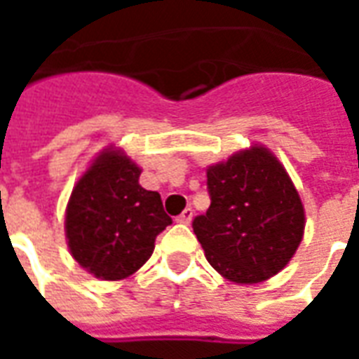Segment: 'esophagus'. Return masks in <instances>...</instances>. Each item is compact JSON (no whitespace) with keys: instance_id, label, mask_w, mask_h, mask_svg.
<instances>
[{"instance_id":"34e87169","label":"esophagus","mask_w":359,"mask_h":359,"mask_svg":"<svg viewBox=\"0 0 359 359\" xmlns=\"http://www.w3.org/2000/svg\"><path fill=\"white\" fill-rule=\"evenodd\" d=\"M192 217H194V210H192V208H187V210L182 211L179 217H177V221H179V223H184V225H188V223L192 221Z\"/></svg>"}]
</instances>
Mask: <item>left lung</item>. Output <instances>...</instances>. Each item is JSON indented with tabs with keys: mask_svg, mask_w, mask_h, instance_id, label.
Segmentation results:
<instances>
[{
	"mask_svg": "<svg viewBox=\"0 0 359 359\" xmlns=\"http://www.w3.org/2000/svg\"><path fill=\"white\" fill-rule=\"evenodd\" d=\"M210 210L192 229L213 269L254 285L277 275L304 234V205L277 157L259 146L208 169Z\"/></svg>",
	"mask_w": 359,
	"mask_h": 359,
	"instance_id": "left-lung-1",
	"label": "left lung"
}]
</instances>
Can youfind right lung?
<instances>
[{"instance_id": "obj_1", "label": "right lung", "mask_w": 359, "mask_h": 359, "mask_svg": "<svg viewBox=\"0 0 359 359\" xmlns=\"http://www.w3.org/2000/svg\"><path fill=\"white\" fill-rule=\"evenodd\" d=\"M140 169L121 151L107 149L76 182L67 205L71 254L94 277L133 275L154 252L156 236L172 219L161 196L138 184Z\"/></svg>"}]
</instances>
